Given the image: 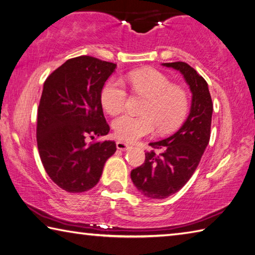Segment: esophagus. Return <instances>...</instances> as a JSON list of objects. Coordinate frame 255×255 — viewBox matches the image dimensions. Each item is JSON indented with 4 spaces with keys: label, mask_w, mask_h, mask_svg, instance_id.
<instances>
[{
    "label": "esophagus",
    "mask_w": 255,
    "mask_h": 255,
    "mask_svg": "<svg viewBox=\"0 0 255 255\" xmlns=\"http://www.w3.org/2000/svg\"><path fill=\"white\" fill-rule=\"evenodd\" d=\"M117 148L120 149V150H127L129 148V145L124 143V142H121V141H118L117 142Z\"/></svg>",
    "instance_id": "obj_1"
}]
</instances>
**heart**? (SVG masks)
Instances as JSON below:
<instances>
[{"mask_svg":"<svg viewBox=\"0 0 255 255\" xmlns=\"http://www.w3.org/2000/svg\"><path fill=\"white\" fill-rule=\"evenodd\" d=\"M128 82L136 96L146 98L141 113L143 116L122 114L114 119L112 128L119 139L134 142L154 133L160 134L177 129L187 117L189 109L188 93L178 85L171 84L169 78L156 69H139L129 72ZM128 91L121 80L109 79L103 86L100 100L109 114H118L126 108Z\"/></svg>","mask_w":255,"mask_h":255,"instance_id":"obj_1","label":"heart"}]
</instances>
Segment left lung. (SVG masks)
Here are the masks:
<instances>
[{
    "mask_svg": "<svg viewBox=\"0 0 255 255\" xmlns=\"http://www.w3.org/2000/svg\"><path fill=\"white\" fill-rule=\"evenodd\" d=\"M179 70L193 93L188 118L177 132L162 141L149 143L144 163L131 171L139 193L150 199H164L177 193L195 173L210 139L214 105L207 81L184 61L165 62ZM161 150L156 153V149Z\"/></svg>",
    "mask_w": 255,
    "mask_h": 255,
    "instance_id": "1",
    "label": "left lung"
}]
</instances>
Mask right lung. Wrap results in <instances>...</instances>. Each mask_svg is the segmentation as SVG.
<instances>
[{
  "mask_svg": "<svg viewBox=\"0 0 255 255\" xmlns=\"http://www.w3.org/2000/svg\"><path fill=\"white\" fill-rule=\"evenodd\" d=\"M116 67L96 57H75L44 84L36 128L39 156L50 179L68 193L93 188L117 150L113 141L88 142L110 131L100 93Z\"/></svg>",
  "mask_w": 255,
  "mask_h": 255,
  "instance_id": "obj_1",
  "label": "right lung"
}]
</instances>
